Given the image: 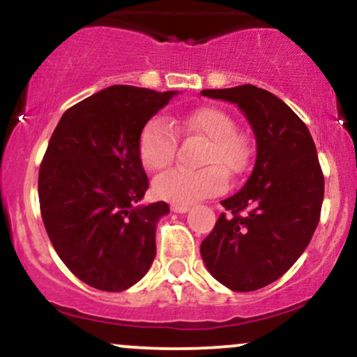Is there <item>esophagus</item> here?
<instances>
[{
    "label": "esophagus",
    "instance_id": "esophagus-1",
    "mask_svg": "<svg viewBox=\"0 0 357 357\" xmlns=\"http://www.w3.org/2000/svg\"><path fill=\"white\" fill-rule=\"evenodd\" d=\"M188 210H190L188 204H171V211L174 213H186Z\"/></svg>",
    "mask_w": 357,
    "mask_h": 357
}]
</instances>
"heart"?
<instances>
[{
	"mask_svg": "<svg viewBox=\"0 0 357 357\" xmlns=\"http://www.w3.org/2000/svg\"><path fill=\"white\" fill-rule=\"evenodd\" d=\"M176 132L186 137H202L206 141L199 169L174 167L159 174L153 183L158 198L176 204L195 203L208 196L220 195L230 178L243 174L252 161V149L247 137L236 130V122L230 112L206 105L183 116L153 117L139 134V158L147 171H161L173 162L178 146Z\"/></svg>",
	"mask_w": 357,
	"mask_h": 357,
	"instance_id": "1",
	"label": "heart"
}]
</instances>
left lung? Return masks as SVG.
<instances>
[{
	"label": "left lung",
	"mask_w": 357,
	"mask_h": 357,
	"mask_svg": "<svg viewBox=\"0 0 357 357\" xmlns=\"http://www.w3.org/2000/svg\"><path fill=\"white\" fill-rule=\"evenodd\" d=\"M236 104L257 139L245 186L223 199L225 210L202 241V257L220 284L252 292L272 284L312 238L324 199V174L307 126L285 102L255 85L202 90Z\"/></svg>",
	"instance_id": "1"
}]
</instances>
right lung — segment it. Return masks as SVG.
I'll use <instances>...</instances> for the list:
<instances>
[{"label": "right lung", "instance_id": "obj_1", "mask_svg": "<svg viewBox=\"0 0 357 357\" xmlns=\"http://www.w3.org/2000/svg\"><path fill=\"white\" fill-rule=\"evenodd\" d=\"M176 92L112 85L65 110L40 165V211L68 270L105 292L141 280L155 257L165 202L136 206L149 188L139 134Z\"/></svg>", "mask_w": 357, "mask_h": 357}]
</instances>
